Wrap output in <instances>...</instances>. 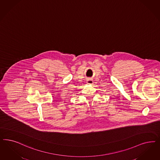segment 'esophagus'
<instances>
[{"mask_svg": "<svg viewBox=\"0 0 160 160\" xmlns=\"http://www.w3.org/2000/svg\"><path fill=\"white\" fill-rule=\"evenodd\" d=\"M87 82L88 84H92L93 80L91 78H89V79H88V80L87 81Z\"/></svg>", "mask_w": 160, "mask_h": 160, "instance_id": "obj_1", "label": "esophagus"}]
</instances>
